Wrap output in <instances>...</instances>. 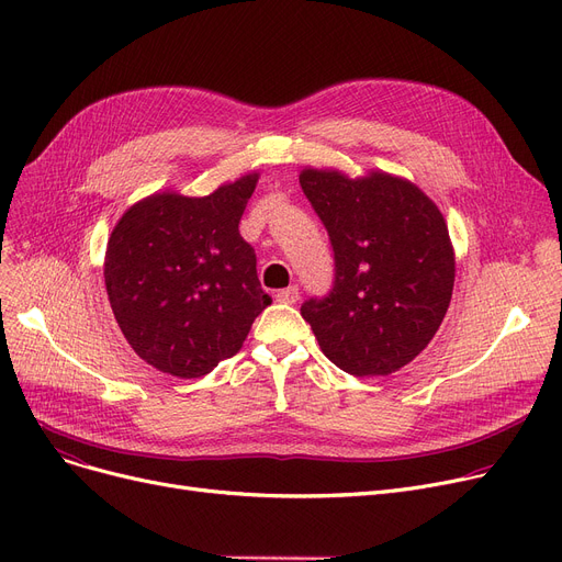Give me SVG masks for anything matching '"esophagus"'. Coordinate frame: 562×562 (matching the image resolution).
Segmentation results:
<instances>
[{
    "mask_svg": "<svg viewBox=\"0 0 562 562\" xmlns=\"http://www.w3.org/2000/svg\"><path fill=\"white\" fill-rule=\"evenodd\" d=\"M276 301H278V303H284V305H293V303L299 301V286L291 284V286H286V289H280V291L276 293Z\"/></svg>",
    "mask_w": 562,
    "mask_h": 562,
    "instance_id": "obj_1",
    "label": "esophagus"
}]
</instances>
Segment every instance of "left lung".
Here are the masks:
<instances>
[{"label": "left lung", "instance_id": "left-lung-1", "mask_svg": "<svg viewBox=\"0 0 562 562\" xmlns=\"http://www.w3.org/2000/svg\"><path fill=\"white\" fill-rule=\"evenodd\" d=\"M301 187L335 252L333 289L303 303L318 346L350 375H390L435 337L456 280L449 227L437 204L387 172L350 180L305 168Z\"/></svg>", "mask_w": 562, "mask_h": 562}]
</instances>
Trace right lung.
<instances>
[{"instance_id": "right-lung-1", "label": "right lung", "mask_w": 562, "mask_h": 562, "mask_svg": "<svg viewBox=\"0 0 562 562\" xmlns=\"http://www.w3.org/2000/svg\"><path fill=\"white\" fill-rule=\"evenodd\" d=\"M259 175L204 198L155 193L113 227L104 282L136 356L177 378H200L236 356L271 296L239 221Z\"/></svg>"}]
</instances>
